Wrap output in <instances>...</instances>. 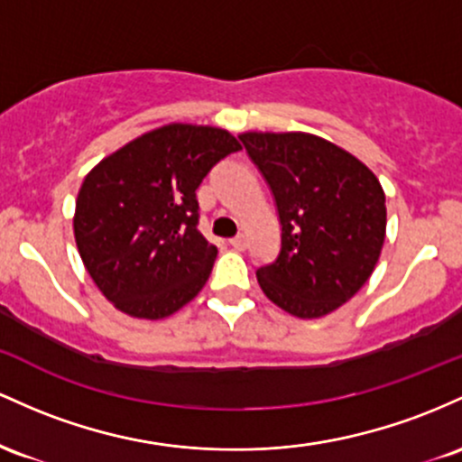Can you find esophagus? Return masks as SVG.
Listing matches in <instances>:
<instances>
[{"mask_svg": "<svg viewBox=\"0 0 462 462\" xmlns=\"http://www.w3.org/2000/svg\"><path fill=\"white\" fill-rule=\"evenodd\" d=\"M229 245H231L233 248H236V251H245V248H246V237H245V236L231 237Z\"/></svg>", "mask_w": 462, "mask_h": 462, "instance_id": "1", "label": "esophagus"}]
</instances>
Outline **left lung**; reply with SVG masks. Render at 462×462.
<instances>
[{"label": "left lung", "mask_w": 462, "mask_h": 462, "mask_svg": "<svg viewBox=\"0 0 462 462\" xmlns=\"http://www.w3.org/2000/svg\"><path fill=\"white\" fill-rule=\"evenodd\" d=\"M271 185L282 251L257 271L283 312L320 319L366 283L386 237V196L360 159L310 133H242Z\"/></svg>", "instance_id": "left-lung-1"}]
</instances>
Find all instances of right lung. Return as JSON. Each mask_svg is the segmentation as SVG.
<instances>
[{"instance_id": "right-lung-1", "label": "right lung", "mask_w": 462, "mask_h": 462, "mask_svg": "<svg viewBox=\"0 0 462 462\" xmlns=\"http://www.w3.org/2000/svg\"><path fill=\"white\" fill-rule=\"evenodd\" d=\"M240 148L225 128L168 124L85 176L76 199V246L93 283L119 312L159 320L203 290L217 248L199 231L196 189Z\"/></svg>"}]
</instances>
